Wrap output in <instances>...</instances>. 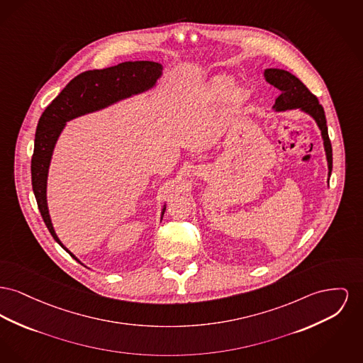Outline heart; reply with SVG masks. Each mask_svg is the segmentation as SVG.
Masks as SVG:
<instances>
[{
  "mask_svg": "<svg viewBox=\"0 0 363 363\" xmlns=\"http://www.w3.org/2000/svg\"><path fill=\"white\" fill-rule=\"evenodd\" d=\"M232 86H233V78H230L228 75L216 77L213 81V86H211V94L215 99H222L229 94ZM232 97H233L235 104H242L248 99V91L245 89H238V90H235Z\"/></svg>",
  "mask_w": 363,
  "mask_h": 363,
  "instance_id": "b5f03b06",
  "label": "heart"
}]
</instances>
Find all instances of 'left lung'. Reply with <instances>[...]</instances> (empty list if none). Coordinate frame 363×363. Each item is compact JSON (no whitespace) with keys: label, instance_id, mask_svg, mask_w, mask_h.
Instances as JSON below:
<instances>
[{"label":"left lung","instance_id":"1","mask_svg":"<svg viewBox=\"0 0 363 363\" xmlns=\"http://www.w3.org/2000/svg\"><path fill=\"white\" fill-rule=\"evenodd\" d=\"M263 78L267 84L277 87L281 94L276 99L274 108L277 111H285L292 108H300L304 112H308L315 122L318 123L323 138V145L326 150L328 164H329V175L332 174V144L328 134L326 126V118L323 107L318 103V99L308 90V87L304 85L301 81H298L295 75H292L288 71L284 69H266L263 74Z\"/></svg>","mask_w":363,"mask_h":363}]
</instances>
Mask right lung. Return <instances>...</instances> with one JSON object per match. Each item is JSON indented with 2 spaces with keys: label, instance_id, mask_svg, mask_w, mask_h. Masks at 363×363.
<instances>
[{
  "label": "right lung",
  "instance_id": "add662e5",
  "mask_svg": "<svg viewBox=\"0 0 363 363\" xmlns=\"http://www.w3.org/2000/svg\"><path fill=\"white\" fill-rule=\"evenodd\" d=\"M160 74L162 65L153 62H125L103 69L85 71L69 81L40 118L31 157L33 191L48 230L72 257L75 256L55 233L46 206V177L56 140L67 121L143 91L153 85Z\"/></svg>",
  "mask_w": 363,
  "mask_h": 363
}]
</instances>
